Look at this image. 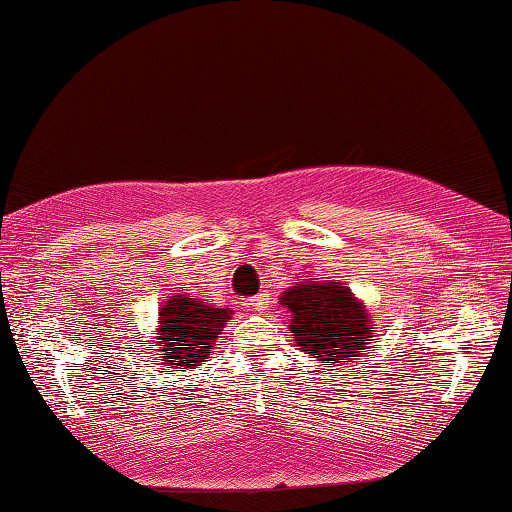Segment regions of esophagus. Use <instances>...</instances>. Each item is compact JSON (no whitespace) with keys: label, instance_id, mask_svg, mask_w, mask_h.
<instances>
[{"label":"esophagus","instance_id":"esophagus-1","mask_svg":"<svg viewBox=\"0 0 512 512\" xmlns=\"http://www.w3.org/2000/svg\"><path fill=\"white\" fill-rule=\"evenodd\" d=\"M250 305H253V308H266V305H269V294H264V292H259L257 296H253V299H250Z\"/></svg>","mask_w":512,"mask_h":512}]
</instances>
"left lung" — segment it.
I'll list each match as a JSON object with an SVG mask.
<instances>
[{"mask_svg":"<svg viewBox=\"0 0 512 512\" xmlns=\"http://www.w3.org/2000/svg\"><path fill=\"white\" fill-rule=\"evenodd\" d=\"M280 305L292 315L289 331L296 335V347L326 368L352 363L375 338L370 312L342 282L319 278L299 282L282 292Z\"/></svg>","mask_w":512,"mask_h":512,"instance_id":"obj_1","label":"left lung"}]
</instances>
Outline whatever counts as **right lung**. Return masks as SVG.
I'll return each mask as SVG.
<instances>
[{
    "mask_svg": "<svg viewBox=\"0 0 512 512\" xmlns=\"http://www.w3.org/2000/svg\"><path fill=\"white\" fill-rule=\"evenodd\" d=\"M232 315V308L207 305L200 299H190L188 294L167 299L160 305V329L156 333V361L160 370L183 372L200 365L204 358H209L216 338Z\"/></svg>",
    "mask_w": 512,
    "mask_h": 512,
    "instance_id": "right-lung-1",
    "label": "right lung"
}]
</instances>
